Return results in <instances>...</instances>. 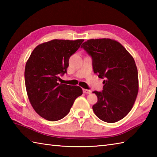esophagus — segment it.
I'll return each instance as SVG.
<instances>
[{"label": "esophagus", "instance_id": "esophagus-1", "mask_svg": "<svg viewBox=\"0 0 157 157\" xmlns=\"http://www.w3.org/2000/svg\"><path fill=\"white\" fill-rule=\"evenodd\" d=\"M83 92H84L85 94H90L91 93V90H89L87 89H83Z\"/></svg>", "mask_w": 157, "mask_h": 157}]
</instances>
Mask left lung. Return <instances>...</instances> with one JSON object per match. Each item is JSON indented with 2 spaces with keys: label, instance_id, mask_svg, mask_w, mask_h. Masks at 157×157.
Segmentation results:
<instances>
[{
  "label": "left lung",
  "instance_id": "obj_1",
  "mask_svg": "<svg viewBox=\"0 0 157 157\" xmlns=\"http://www.w3.org/2000/svg\"><path fill=\"white\" fill-rule=\"evenodd\" d=\"M81 47L92 56L94 72L105 78L102 92H93L98 97L92 106L95 115L107 123L124 118L134 106L139 89L133 56L119 42L110 38L88 40Z\"/></svg>",
  "mask_w": 157,
  "mask_h": 157
}]
</instances>
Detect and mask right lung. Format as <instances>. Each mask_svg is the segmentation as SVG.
I'll use <instances>...</instances> for the list:
<instances>
[{
    "label": "right lung",
    "instance_id": "add662e5",
    "mask_svg": "<svg viewBox=\"0 0 157 157\" xmlns=\"http://www.w3.org/2000/svg\"><path fill=\"white\" fill-rule=\"evenodd\" d=\"M83 39L52 40L38 45L25 67L28 97L34 111L44 119L58 121L68 114L75 100L83 94L78 86L59 84L67 72L69 59L80 47Z\"/></svg>",
    "mask_w": 157,
    "mask_h": 157
}]
</instances>
